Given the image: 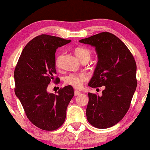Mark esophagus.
<instances>
[{"label":"esophagus","mask_w":150,"mask_h":150,"mask_svg":"<svg viewBox=\"0 0 150 150\" xmlns=\"http://www.w3.org/2000/svg\"><path fill=\"white\" fill-rule=\"evenodd\" d=\"M80 94V91H78V90H75V96L79 95V94Z\"/></svg>","instance_id":"1"}]
</instances>
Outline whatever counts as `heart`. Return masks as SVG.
Segmentation results:
<instances>
[{"label": "heart", "instance_id": "b5f03b06", "mask_svg": "<svg viewBox=\"0 0 150 150\" xmlns=\"http://www.w3.org/2000/svg\"><path fill=\"white\" fill-rule=\"evenodd\" d=\"M75 56L81 61L83 60H89L91 58V52L88 49L85 47H78L75 50ZM60 56L57 58L56 61V65H58L60 61ZM89 77L85 73H70L64 77V82L65 85L72 86L74 88L79 89L82 87V84L88 80Z\"/></svg>", "mask_w": 150, "mask_h": 150}]
</instances>
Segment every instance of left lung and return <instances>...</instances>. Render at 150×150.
Instances as JSON below:
<instances>
[{"label": "left lung", "instance_id": "left-lung-1", "mask_svg": "<svg viewBox=\"0 0 150 150\" xmlns=\"http://www.w3.org/2000/svg\"><path fill=\"white\" fill-rule=\"evenodd\" d=\"M79 42L94 46L97 53V64L88 85L105 86L101 97L88 93L87 120L95 128H110L122 120L130 108L137 85L135 61L124 43L109 32Z\"/></svg>", "mask_w": 150, "mask_h": 150}]
</instances>
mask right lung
Segmentation results:
<instances>
[{"label": "right lung", "instance_id": "1", "mask_svg": "<svg viewBox=\"0 0 150 150\" xmlns=\"http://www.w3.org/2000/svg\"><path fill=\"white\" fill-rule=\"evenodd\" d=\"M70 42L47 34L37 36L25 46L15 67V95L28 119L44 130H55L63 124L75 94L70 85L60 89L58 94L47 92L56 74V49ZM58 80L56 77V82Z\"/></svg>", "mask_w": 150, "mask_h": 150}]
</instances>
